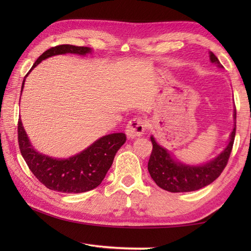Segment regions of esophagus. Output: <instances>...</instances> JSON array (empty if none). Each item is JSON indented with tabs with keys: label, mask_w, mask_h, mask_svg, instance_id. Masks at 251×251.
<instances>
[{
	"label": "esophagus",
	"mask_w": 251,
	"mask_h": 251,
	"mask_svg": "<svg viewBox=\"0 0 251 251\" xmlns=\"http://www.w3.org/2000/svg\"><path fill=\"white\" fill-rule=\"evenodd\" d=\"M146 128V122L141 117H135L128 122L126 126V135L129 138H136L142 136Z\"/></svg>",
	"instance_id": "34e87169"
}]
</instances>
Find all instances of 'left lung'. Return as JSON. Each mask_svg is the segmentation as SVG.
Here are the masks:
<instances>
[{
    "instance_id": "obj_1",
    "label": "left lung",
    "mask_w": 251,
    "mask_h": 251,
    "mask_svg": "<svg viewBox=\"0 0 251 251\" xmlns=\"http://www.w3.org/2000/svg\"><path fill=\"white\" fill-rule=\"evenodd\" d=\"M209 56L211 63L222 66L214 53L210 52ZM233 118L236 120V109ZM235 135L236 123L229 138V144L225 151L215 159L201 166H189L174 160L171 154L164 147L159 146L151 136L152 151L148 160V172L151 174V177L157 186L171 193H186L201 189L217 179L226 167L230 157Z\"/></svg>"
}]
</instances>
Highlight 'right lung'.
Masks as SVG:
<instances>
[{
  "instance_id": "right-lung-1",
  "label": "right lung",
  "mask_w": 251,
  "mask_h": 251,
  "mask_svg": "<svg viewBox=\"0 0 251 251\" xmlns=\"http://www.w3.org/2000/svg\"><path fill=\"white\" fill-rule=\"evenodd\" d=\"M66 53L86 55L91 53V49L70 44L54 46L36 59L29 72L45 58ZM24 82L25 77L22 90ZM18 135L21 154L33 175L49 189L67 194L85 193L100 185L112 166L117 151L126 142L124 133L109 134L97 139L77 155L67 159H56L34 150L21 120L18 124Z\"/></svg>"
}]
</instances>
